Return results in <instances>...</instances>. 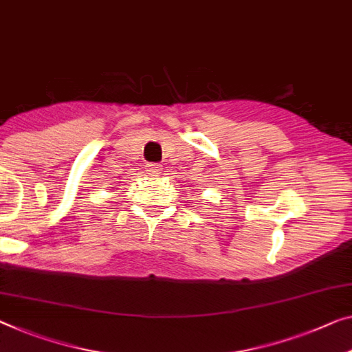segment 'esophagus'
<instances>
[{"label":"esophagus","mask_w":352,"mask_h":352,"mask_svg":"<svg viewBox=\"0 0 352 352\" xmlns=\"http://www.w3.org/2000/svg\"><path fill=\"white\" fill-rule=\"evenodd\" d=\"M161 169L162 167L160 164H153V162H151V164H146V172H148V175L151 177H158L161 174Z\"/></svg>","instance_id":"1"}]
</instances>
